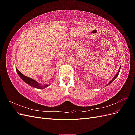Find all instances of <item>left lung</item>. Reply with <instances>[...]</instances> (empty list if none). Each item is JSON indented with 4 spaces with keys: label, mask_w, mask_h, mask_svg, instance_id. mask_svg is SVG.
Instances as JSON below:
<instances>
[{
    "label": "left lung",
    "mask_w": 135,
    "mask_h": 135,
    "mask_svg": "<svg viewBox=\"0 0 135 135\" xmlns=\"http://www.w3.org/2000/svg\"><path fill=\"white\" fill-rule=\"evenodd\" d=\"M120 69V68H119V69ZM119 71H118V73H117V74H116V75H115V76H114V78H113V79H112V80H111V81H110V82H109V83H108V84H107V85H109V84H110V83H112V82H113V81H114V80H115V79H116V78H117V76H118V74H119Z\"/></svg>",
    "instance_id": "obj_1"
}]
</instances>
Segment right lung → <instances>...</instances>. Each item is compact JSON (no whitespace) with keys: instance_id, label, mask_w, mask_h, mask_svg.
Segmentation results:
<instances>
[{"instance_id":"1","label":"right lung","mask_w":135,"mask_h":135,"mask_svg":"<svg viewBox=\"0 0 135 135\" xmlns=\"http://www.w3.org/2000/svg\"><path fill=\"white\" fill-rule=\"evenodd\" d=\"M16 71H17V72L18 73V74L20 76V78H21L24 81H25V82L27 83L28 85H31V86L35 87L36 88H38V89H43L44 88H46V87H48L49 85H48V84H44L43 85L39 84L37 82V81H35V80L32 79L30 78L27 77L25 75H24L23 74H22V73L20 72L17 68H16Z\"/></svg>"}]
</instances>
